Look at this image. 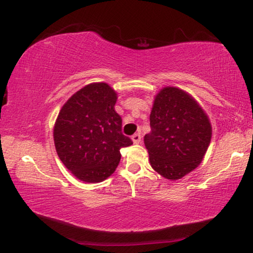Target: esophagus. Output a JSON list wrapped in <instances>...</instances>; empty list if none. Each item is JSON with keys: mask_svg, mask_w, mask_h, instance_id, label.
<instances>
[{"mask_svg": "<svg viewBox=\"0 0 253 253\" xmlns=\"http://www.w3.org/2000/svg\"><path fill=\"white\" fill-rule=\"evenodd\" d=\"M132 140L134 143H140L141 142V135L140 134H134V135H132Z\"/></svg>", "mask_w": 253, "mask_h": 253, "instance_id": "esophagus-1", "label": "esophagus"}]
</instances>
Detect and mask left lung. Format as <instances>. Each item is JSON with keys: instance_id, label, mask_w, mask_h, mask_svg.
Here are the masks:
<instances>
[{"instance_id": "left-lung-1", "label": "left lung", "mask_w": 253, "mask_h": 253, "mask_svg": "<svg viewBox=\"0 0 253 253\" xmlns=\"http://www.w3.org/2000/svg\"><path fill=\"white\" fill-rule=\"evenodd\" d=\"M150 133L144 135L153 169L162 177L177 180L203 161L211 137L207 114L192 97L173 86L155 97Z\"/></svg>"}]
</instances>
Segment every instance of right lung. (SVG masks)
Returning <instances> with one entry per match:
<instances>
[{
	"mask_svg": "<svg viewBox=\"0 0 253 253\" xmlns=\"http://www.w3.org/2000/svg\"><path fill=\"white\" fill-rule=\"evenodd\" d=\"M117 93L106 83H91L67 100L54 126L60 160L76 178L99 183L116 171L120 149L133 144L121 132Z\"/></svg>",
	"mask_w": 253,
	"mask_h": 253,
	"instance_id": "obj_1",
	"label": "right lung"
}]
</instances>
